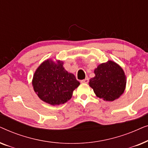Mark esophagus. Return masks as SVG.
<instances>
[{
  "label": "esophagus",
  "mask_w": 148,
  "mask_h": 148,
  "mask_svg": "<svg viewBox=\"0 0 148 148\" xmlns=\"http://www.w3.org/2000/svg\"><path fill=\"white\" fill-rule=\"evenodd\" d=\"M81 82L84 83V84H88V83L89 82V79L88 78H86V79H85L81 81Z\"/></svg>",
  "instance_id": "1"
}]
</instances>
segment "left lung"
<instances>
[{
	"label": "left lung",
	"mask_w": 148,
	"mask_h": 148,
	"mask_svg": "<svg viewBox=\"0 0 148 148\" xmlns=\"http://www.w3.org/2000/svg\"><path fill=\"white\" fill-rule=\"evenodd\" d=\"M94 77L90 80V86L96 95L106 101L119 98L124 92L126 77L123 69L116 62L108 60L94 70Z\"/></svg>",
	"instance_id": "8db88e82"
}]
</instances>
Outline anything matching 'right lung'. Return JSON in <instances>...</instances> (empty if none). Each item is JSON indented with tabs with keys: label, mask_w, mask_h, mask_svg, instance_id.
Masks as SVG:
<instances>
[{
	"label": "right lung",
	"mask_w": 148,
	"mask_h": 148,
	"mask_svg": "<svg viewBox=\"0 0 148 148\" xmlns=\"http://www.w3.org/2000/svg\"><path fill=\"white\" fill-rule=\"evenodd\" d=\"M73 74L63 68V62L45 60L34 73L32 85L38 97L48 104L59 105L71 98L73 92L79 86Z\"/></svg>",
	"instance_id": "right-lung-1"
}]
</instances>
